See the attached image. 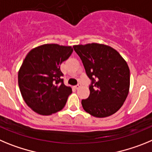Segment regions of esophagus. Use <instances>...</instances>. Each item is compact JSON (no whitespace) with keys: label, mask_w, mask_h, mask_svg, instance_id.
I'll list each match as a JSON object with an SVG mask.
<instances>
[{"label":"esophagus","mask_w":152,"mask_h":152,"mask_svg":"<svg viewBox=\"0 0 152 152\" xmlns=\"http://www.w3.org/2000/svg\"><path fill=\"white\" fill-rule=\"evenodd\" d=\"M81 86H82L81 83H79V84H77V85H76V86H75V88H76V89H77V88H80V87H81Z\"/></svg>","instance_id":"34e87169"}]
</instances>
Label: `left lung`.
I'll use <instances>...</instances> for the list:
<instances>
[{
    "mask_svg": "<svg viewBox=\"0 0 152 152\" xmlns=\"http://www.w3.org/2000/svg\"><path fill=\"white\" fill-rule=\"evenodd\" d=\"M91 80L90 95L82 100L83 107L95 117H106L122 107L129 94L128 64L115 49L98 43L73 46Z\"/></svg>",
    "mask_w": 152,
    "mask_h": 152,
    "instance_id": "8db88e82",
    "label": "left lung"
}]
</instances>
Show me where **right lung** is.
<instances>
[{"label": "right lung", "mask_w": 152, "mask_h": 152, "mask_svg": "<svg viewBox=\"0 0 152 152\" xmlns=\"http://www.w3.org/2000/svg\"><path fill=\"white\" fill-rule=\"evenodd\" d=\"M71 46L45 44L32 49L18 73L23 100L35 113L50 115L64 107L72 88L64 85L60 66L73 53Z\"/></svg>", "instance_id": "right-lung-1"}]
</instances>
